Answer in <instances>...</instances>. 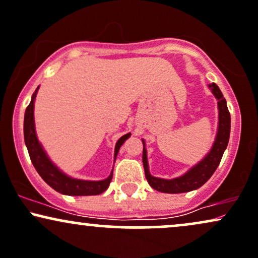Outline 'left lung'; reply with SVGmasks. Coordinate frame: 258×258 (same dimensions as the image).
<instances>
[{
  "instance_id": "obj_1",
  "label": "left lung",
  "mask_w": 258,
  "mask_h": 258,
  "mask_svg": "<svg viewBox=\"0 0 258 258\" xmlns=\"http://www.w3.org/2000/svg\"><path fill=\"white\" fill-rule=\"evenodd\" d=\"M209 88L218 99L219 108V126L218 133H216L215 142H214L210 151L206 155L203 160L200 161L196 166L188 169L184 175L174 179H162L153 176L149 172L147 149H145V142H143V164H144L145 178H147L149 185L160 192L164 194H182L192 190H197L202 185H204L210 176L214 174L216 168L219 167L222 155L227 148L229 141V132H231V115L227 108L226 99L223 97L221 90L215 83L209 84Z\"/></svg>"
}]
</instances>
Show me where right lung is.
I'll list each match as a JSON object with an SVG mask.
<instances>
[{
	"instance_id": "right-lung-1",
	"label": "right lung",
	"mask_w": 258,
	"mask_h": 258,
	"mask_svg": "<svg viewBox=\"0 0 258 258\" xmlns=\"http://www.w3.org/2000/svg\"><path fill=\"white\" fill-rule=\"evenodd\" d=\"M38 89L39 86L33 92L32 98H31L30 104L27 105L24 117L25 144H26L27 151H29L30 159L32 161L33 166H35L38 174L55 191L60 192L62 195H67V196H95V195H99L102 192H104L110 184L111 178H113V172L110 173V175L107 179L98 180V181L74 179L66 175L63 172H61L48 157L44 149H43L40 143L38 142L35 128L33 109H35V99ZM130 136H131V133H127V135L122 136L116 142L115 151H114V161L116 159V155L119 153L121 145L123 144V142Z\"/></svg>"
}]
</instances>
